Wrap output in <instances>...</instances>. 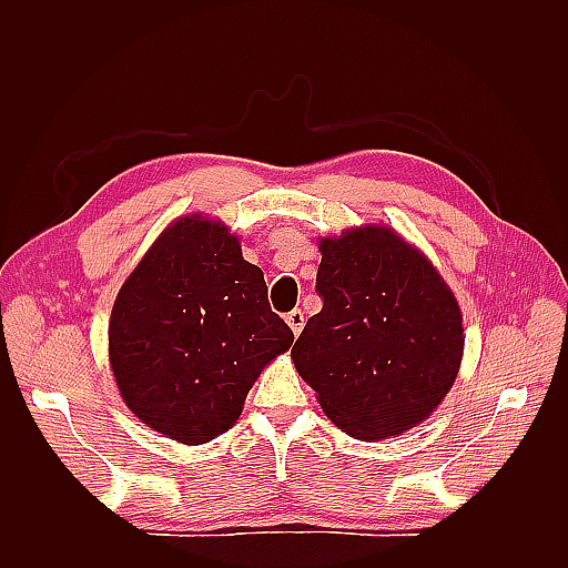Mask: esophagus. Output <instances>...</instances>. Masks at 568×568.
I'll use <instances>...</instances> for the list:
<instances>
[{
	"label": "esophagus",
	"instance_id": "esophagus-1",
	"mask_svg": "<svg viewBox=\"0 0 568 568\" xmlns=\"http://www.w3.org/2000/svg\"><path fill=\"white\" fill-rule=\"evenodd\" d=\"M286 324L291 326V332H294V334H301L303 324H305V317H303V313H301V311H291V313H286Z\"/></svg>",
	"mask_w": 568,
	"mask_h": 568
}]
</instances>
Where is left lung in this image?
<instances>
[{
	"mask_svg": "<svg viewBox=\"0 0 568 568\" xmlns=\"http://www.w3.org/2000/svg\"><path fill=\"white\" fill-rule=\"evenodd\" d=\"M322 311L291 348L303 379L357 440L405 434L455 384L464 326L428 257L384 225L320 242Z\"/></svg>",
	"mask_w": 568,
	"mask_h": 568,
	"instance_id": "1",
	"label": "left lung"
}]
</instances>
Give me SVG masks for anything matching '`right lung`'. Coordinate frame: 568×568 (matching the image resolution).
<instances>
[{
  "mask_svg": "<svg viewBox=\"0 0 568 568\" xmlns=\"http://www.w3.org/2000/svg\"><path fill=\"white\" fill-rule=\"evenodd\" d=\"M294 343L272 313L263 270L239 239L201 215L180 217L120 286L109 359L125 405L184 445L225 434L263 367Z\"/></svg>",
  "mask_w": 568,
  "mask_h": 568,
  "instance_id": "right-lung-1",
  "label": "right lung"
}]
</instances>
